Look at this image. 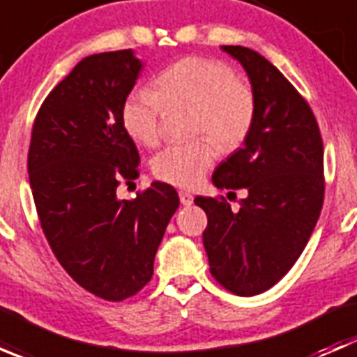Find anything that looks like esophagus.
<instances>
[{
  "label": "esophagus",
  "instance_id": "obj_1",
  "mask_svg": "<svg viewBox=\"0 0 357 357\" xmlns=\"http://www.w3.org/2000/svg\"><path fill=\"white\" fill-rule=\"evenodd\" d=\"M179 202H181L185 207H190V205L193 204V195L190 192H185V190H181V192H179Z\"/></svg>",
  "mask_w": 357,
  "mask_h": 357
}]
</instances>
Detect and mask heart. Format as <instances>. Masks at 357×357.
I'll list each match as a JSON object with an SVG mask.
<instances>
[{
    "label": "heart",
    "mask_w": 357,
    "mask_h": 357,
    "mask_svg": "<svg viewBox=\"0 0 357 357\" xmlns=\"http://www.w3.org/2000/svg\"><path fill=\"white\" fill-rule=\"evenodd\" d=\"M155 88L132 89L122 105V126L136 143L157 145L165 105H192L193 132L208 135L222 149H235L250 132L254 91L225 62L186 56L157 75ZM211 138L165 146L153 157V174L169 185L195 186L218 158V146Z\"/></svg>",
    "instance_id": "b5f03b06"
}]
</instances>
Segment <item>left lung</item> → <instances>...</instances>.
I'll list each match as a JSON object with an SVG mask.
<instances>
[{"label": "left lung", "mask_w": 357, "mask_h": 357, "mask_svg": "<svg viewBox=\"0 0 357 357\" xmlns=\"http://www.w3.org/2000/svg\"><path fill=\"white\" fill-rule=\"evenodd\" d=\"M247 72L255 119L242 149L215 167L219 190H247L240 211L197 197L207 214L204 247L215 282L252 297L278 283L302 254L325 197L323 139L311 107L269 60L221 46ZM231 193V192H229Z\"/></svg>", "instance_id": "left-lung-1"}]
</instances>
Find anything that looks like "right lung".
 I'll return each instance as SVG.
<instances>
[{
	"instance_id": "1",
	"label": "right lung",
	"mask_w": 357,
	"mask_h": 357,
	"mask_svg": "<svg viewBox=\"0 0 357 357\" xmlns=\"http://www.w3.org/2000/svg\"><path fill=\"white\" fill-rule=\"evenodd\" d=\"M142 67L132 50L82 59L43 102L27 157L53 254L82 289L112 302L150 282L179 207L176 190L158 181L132 200L117 197L121 179L138 178L139 153L121 112Z\"/></svg>"
}]
</instances>
